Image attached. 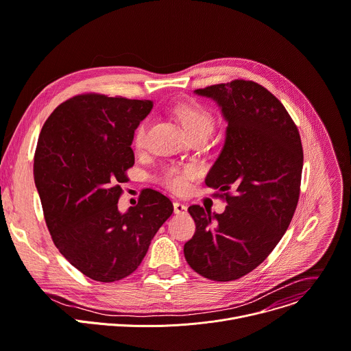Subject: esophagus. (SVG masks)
<instances>
[{"label": "esophagus", "mask_w": 351, "mask_h": 351, "mask_svg": "<svg viewBox=\"0 0 351 351\" xmlns=\"http://www.w3.org/2000/svg\"><path fill=\"white\" fill-rule=\"evenodd\" d=\"M173 211H175V214H184L187 211V207L183 203L175 202L173 203Z\"/></svg>", "instance_id": "1"}]
</instances>
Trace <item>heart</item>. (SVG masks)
Here are the masks:
<instances>
[{
	"mask_svg": "<svg viewBox=\"0 0 351 351\" xmlns=\"http://www.w3.org/2000/svg\"><path fill=\"white\" fill-rule=\"evenodd\" d=\"M175 114L180 121L183 130L189 137L197 134L210 136L214 130L213 113L196 102H183L176 105ZM149 125V120H141L133 133V141L137 148H143L145 144V136ZM192 176L190 169H180L178 167H168L161 173V182L173 192H182L186 189L187 179Z\"/></svg>",
	"mask_w": 351,
	"mask_h": 351,
	"instance_id": "obj_1",
	"label": "heart"
}]
</instances>
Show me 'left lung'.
Segmentation results:
<instances>
[{"mask_svg": "<svg viewBox=\"0 0 351 351\" xmlns=\"http://www.w3.org/2000/svg\"><path fill=\"white\" fill-rule=\"evenodd\" d=\"M195 93L213 99L227 121L224 145L206 184L226 192L228 206L221 214L189 207L196 232L183 252L200 276L231 281L256 269L289 228L304 152L289 112L262 85L235 80Z\"/></svg>", "mask_w": 351, "mask_h": 351, "instance_id": "left-lung-1", "label": "left lung"}]
</instances>
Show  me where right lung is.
Wrapping results in <instances>:
<instances>
[{"instance_id":"1","label":"right lung","mask_w":351,"mask_h":351,"mask_svg":"<svg viewBox=\"0 0 351 351\" xmlns=\"http://www.w3.org/2000/svg\"><path fill=\"white\" fill-rule=\"evenodd\" d=\"M152 106L78 95L61 104L40 132L34 178L47 228L62 256L92 280L130 276L173 213L171 200L152 189L125 213L117 207L125 171L134 165V129Z\"/></svg>"}]
</instances>
